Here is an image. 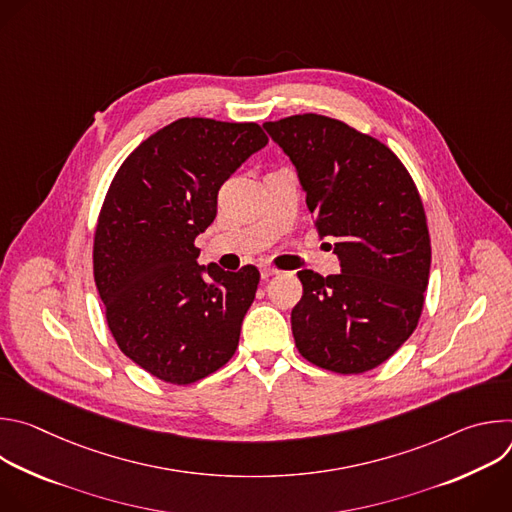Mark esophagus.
<instances>
[{"instance_id": "1", "label": "esophagus", "mask_w": 512, "mask_h": 512, "mask_svg": "<svg viewBox=\"0 0 512 512\" xmlns=\"http://www.w3.org/2000/svg\"><path fill=\"white\" fill-rule=\"evenodd\" d=\"M275 273H277V269H273V267H267V265L261 267V277H263V279H267V277H271V275H275Z\"/></svg>"}]
</instances>
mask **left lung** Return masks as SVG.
I'll use <instances>...</instances> for the list:
<instances>
[{"mask_svg":"<svg viewBox=\"0 0 512 512\" xmlns=\"http://www.w3.org/2000/svg\"><path fill=\"white\" fill-rule=\"evenodd\" d=\"M296 166L320 237L340 273L298 271L291 310L300 354L320 369L367 373L413 334L429 281L431 245L419 192L379 139L316 113L263 123Z\"/></svg>","mask_w":512,"mask_h":512,"instance_id":"left-lung-1","label":"left lung"}]
</instances>
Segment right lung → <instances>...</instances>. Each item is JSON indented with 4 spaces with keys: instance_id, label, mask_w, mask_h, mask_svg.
Wrapping results in <instances>:
<instances>
[{
    "instance_id": "right-lung-1",
    "label": "right lung",
    "mask_w": 512,
    "mask_h": 512,
    "mask_svg": "<svg viewBox=\"0 0 512 512\" xmlns=\"http://www.w3.org/2000/svg\"><path fill=\"white\" fill-rule=\"evenodd\" d=\"M267 145L257 123L178 119L127 156L105 196L93 271L125 356L172 385L218 371L239 346L259 271L198 265L194 239L231 174Z\"/></svg>"
}]
</instances>
